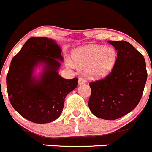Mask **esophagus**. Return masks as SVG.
<instances>
[{
    "mask_svg": "<svg viewBox=\"0 0 152 152\" xmlns=\"http://www.w3.org/2000/svg\"><path fill=\"white\" fill-rule=\"evenodd\" d=\"M78 82H79L80 85H81V84L86 83V80L85 78L83 77H81L79 78V80H78Z\"/></svg>",
    "mask_w": 152,
    "mask_h": 152,
    "instance_id": "34e87169",
    "label": "esophagus"
}]
</instances>
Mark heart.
<instances>
[{
	"label": "heart",
	"instance_id": "obj_1",
	"mask_svg": "<svg viewBox=\"0 0 152 152\" xmlns=\"http://www.w3.org/2000/svg\"><path fill=\"white\" fill-rule=\"evenodd\" d=\"M118 54L112 47L90 46L76 49L72 53L75 64L79 68H86V73L92 78L106 76L115 67ZM67 65L74 66L72 62L67 61Z\"/></svg>",
	"mask_w": 152,
	"mask_h": 152
}]
</instances>
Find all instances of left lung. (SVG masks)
Instances as JSON below:
<instances>
[{"instance_id": "1", "label": "left lung", "mask_w": 152, "mask_h": 152, "mask_svg": "<svg viewBox=\"0 0 152 152\" xmlns=\"http://www.w3.org/2000/svg\"><path fill=\"white\" fill-rule=\"evenodd\" d=\"M118 51L115 67L107 76L89 83L90 111L97 118L116 120L139 103L147 79L145 59L129 42L109 40Z\"/></svg>"}]
</instances>
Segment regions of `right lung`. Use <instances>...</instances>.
I'll list each match as a JSON object with an SVG mask.
<instances>
[{"mask_svg":"<svg viewBox=\"0 0 152 152\" xmlns=\"http://www.w3.org/2000/svg\"><path fill=\"white\" fill-rule=\"evenodd\" d=\"M61 49L47 37H30L12 58L7 75L9 98L12 107L31 122L47 124L58 118L65 97L76 88L78 78L64 79L58 75ZM45 64L38 81L32 76L34 67Z\"/></svg>","mask_w":152,"mask_h":152,"instance_id":"add662e5","label":"right lung"}]
</instances>
